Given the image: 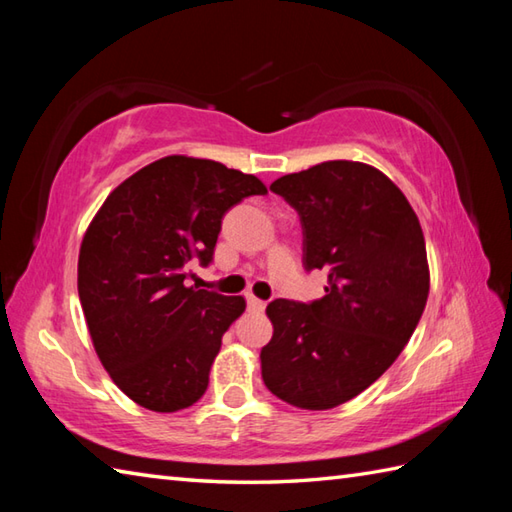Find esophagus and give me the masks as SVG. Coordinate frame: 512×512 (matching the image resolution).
I'll list each match as a JSON object with an SVG mask.
<instances>
[{
	"label": "esophagus",
	"instance_id": "esophagus-1",
	"mask_svg": "<svg viewBox=\"0 0 512 512\" xmlns=\"http://www.w3.org/2000/svg\"><path fill=\"white\" fill-rule=\"evenodd\" d=\"M246 303H248V310H255V312H262L266 308V301L257 299L255 295H248L246 297Z\"/></svg>",
	"mask_w": 512,
	"mask_h": 512
}]
</instances>
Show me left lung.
<instances>
[{"instance_id": "left-lung-1", "label": "left lung", "mask_w": 512, "mask_h": 512, "mask_svg": "<svg viewBox=\"0 0 512 512\" xmlns=\"http://www.w3.org/2000/svg\"><path fill=\"white\" fill-rule=\"evenodd\" d=\"M301 217L303 264L328 270L325 297L275 299L262 378L292 407L325 411L385 374L411 339L429 297L416 211L383 171L328 160L270 184Z\"/></svg>"}]
</instances>
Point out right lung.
I'll list each match as a JSON object with an SVG mask.
<instances>
[{
    "label": "right lung",
    "mask_w": 512,
    "mask_h": 512,
    "mask_svg": "<svg viewBox=\"0 0 512 512\" xmlns=\"http://www.w3.org/2000/svg\"><path fill=\"white\" fill-rule=\"evenodd\" d=\"M266 184L222 162L165 156L107 195L79 250V299L96 356L136 405L173 413L198 402L244 297L187 286L206 266L224 213Z\"/></svg>",
    "instance_id": "1"
}]
</instances>
